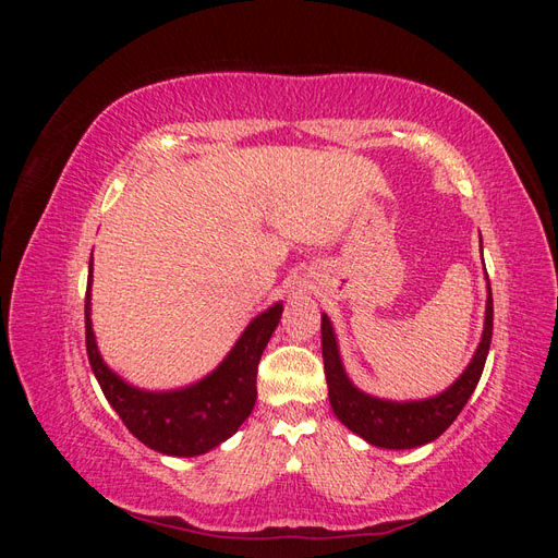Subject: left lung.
Instances as JSON below:
<instances>
[{
  "label": "left lung",
  "mask_w": 558,
  "mask_h": 558,
  "mask_svg": "<svg viewBox=\"0 0 558 558\" xmlns=\"http://www.w3.org/2000/svg\"><path fill=\"white\" fill-rule=\"evenodd\" d=\"M492 335L494 298L492 283H488L482 342L470 365L465 367V373L456 379L445 393L435 398L414 402H391L367 396L349 381L340 361V351H337L330 320L326 314H320V349H324V369L332 412L349 430L361 435L365 442L375 447L412 449L433 442L435 437H440L453 424V418L461 414L468 398L477 388L488 356V347H492Z\"/></svg>",
  "instance_id": "1"
}]
</instances>
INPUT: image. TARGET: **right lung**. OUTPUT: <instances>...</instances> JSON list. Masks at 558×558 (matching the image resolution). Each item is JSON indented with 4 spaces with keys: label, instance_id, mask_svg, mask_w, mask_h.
<instances>
[{
    "label": "right lung",
    "instance_id": "1",
    "mask_svg": "<svg viewBox=\"0 0 558 558\" xmlns=\"http://www.w3.org/2000/svg\"><path fill=\"white\" fill-rule=\"evenodd\" d=\"M90 277L93 260L86 291L88 361L105 398L128 430L146 447L167 456H197L226 442L256 404L258 363L281 318V302L251 320L240 342L209 377L181 391L148 393L128 386L99 359L90 326Z\"/></svg>",
    "mask_w": 558,
    "mask_h": 558
}]
</instances>
